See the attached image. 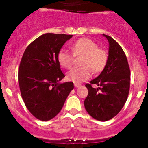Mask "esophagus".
Here are the masks:
<instances>
[{"label":"esophagus","mask_w":148,"mask_h":148,"mask_svg":"<svg viewBox=\"0 0 148 148\" xmlns=\"http://www.w3.org/2000/svg\"><path fill=\"white\" fill-rule=\"evenodd\" d=\"M74 86H75L76 88H79V87H80V86H82V85L79 84H74Z\"/></svg>","instance_id":"esophagus-1"}]
</instances>
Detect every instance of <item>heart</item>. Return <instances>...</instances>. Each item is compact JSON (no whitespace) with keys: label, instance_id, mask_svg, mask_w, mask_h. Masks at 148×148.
Segmentation results:
<instances>
[{"label":"heart","instance_id":"b5f03b06","mask_svg":"<svg viewBox=\"0 0 148 148\" xmlns=\"http://www.w3.org/2000/svg\"><path fill=\"white\" fill-rule=\"evenodd\" d=\"M74 56L83 55L81 64L83 66L74 68L66 74L69 81L80 83L88 79L92 74L102 72L108 62V53L105 49L97 47V44L86 37L80 38L70 45ZM57 60L61 66L71 68L73 64L72 54L62 49L57 54Z\"/></svg>","mask_w":148,"mask_h":148}]
</instances>
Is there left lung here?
Masks as SVG:
<instances>
[{"label": "left lung", "mask_w": 148, "mask_h": 148, "mask_svg": "<svg viewBox=\"0 0 148 148\" xmlns=\"http://www.w3.org/2000/svg\"><path fill=\"white\" fill-rule=\"evenodd\" d=\"M103 35L110 44L108 62L101 74L85 85L89 94L84 107L93 118L104 122L115 117L125 105L130 92V70L120 44L110 36ZM92 84L99 87L94 88Z\"/></svg>", "instance_id": "1"}]
</instances>
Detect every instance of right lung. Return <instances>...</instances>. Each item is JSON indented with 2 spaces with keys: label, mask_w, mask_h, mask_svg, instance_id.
Listing matches in <instances>:
<instances>
[{
  "label": "right lung",
  "mask_w": 148,
  "mask_h": 148,
  "mask_svg": "<svg viewBox=\"0 0 148 148\" xmlns=\"http://www.w3.org/2000/svg\"><path fill=\"white\" fill-rule=\"evenodd\" d=\"M72 35L43 34L26 47L18 69L21 94L28 111L40 120L57 115L74 89L72 82L59 84L64 74L57 54Z\"/></svg>",
  "instance_id": "1"
}]
</instances>
